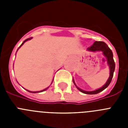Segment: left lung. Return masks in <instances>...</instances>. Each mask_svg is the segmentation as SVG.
Returning a JSON list of instances; mask_svg holds the SVG:
<instances>
[{"instance_id": "left-lung-1", "label": "left lung", "mask_w": 128, "mask_h": 128, "mask_svg": "<svg viewBox=\"0 0 128 128\" xmlns=\"http://www.w3.org/2000/svg\"><path fill=\"white\" fill-rule=\"evenodd\" d=\"M87 51L92 52H99L101 51L103 54V55L104 56V57H106V60H107V63H108V65L109 66L110 68V76L108 78V80L102 86V87H100L99 88L97 89V90H93V91H85V90H83L82 89H81L76 84L74 80L73 79V82L74 84H75V86H76L77 88L80 90V92H81L82 93L86 94H97L99 93L100 92L103 91L104 89H106L107 87L109 86V84H110L111 81L113 78V76H114V72L115 71V62L114 60V58H113V52L111 50L110 48L108 47V46L105 44L103 42H98L96 41L94 43V44L91 47L87 48L86 49Z\"/></svg>"}]
</instances>
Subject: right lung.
<instances>
[{
  "label": "right lung",
  "instance_id": "1",
  "mask_svg": "<svg viewBox=\"0 0 128 128\" xmlns=\"http://www.w3.org/2000/svg\"><path fill=\"white\" fill-rule=\"evenodd\" d=\"M31 39H32V38H28V39H26V40H24V42H23V43H22V44H21V46H20V47H18V48L17 50H18L19 48H20V47H22V46H23V44H24V43H25V42H26L28 41V40H31ZM17 50H16V52H17ZM53 80H54V79H53ZM53 80H52V82H51V84H52V82H53ZM48 87H49V86H48ZM48 87H47V88H46L44 89V90H40V91H35V92H32V91H29V90H27V91H28V92H30V93H34H34H39V92H44V91H45V90H47V88H48Z\"/></svg>",
  "mask_w": 128,
  "mask_h": 128
}]
</instances>
